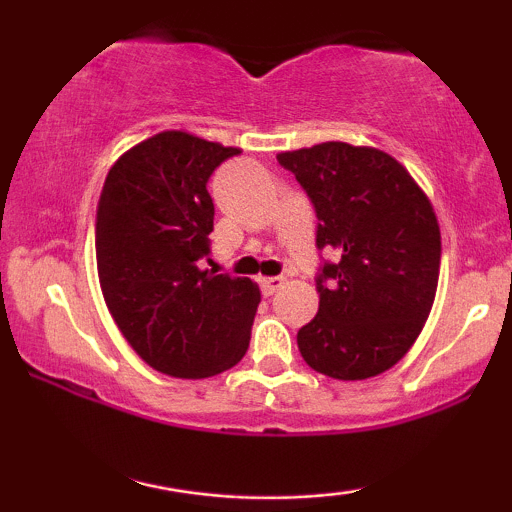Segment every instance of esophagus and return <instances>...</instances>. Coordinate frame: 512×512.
<instances>
[{
  "label": "esophagus",
  "mask_w": 512,
  "mask_h": 512,
  "mask_svg": "<svg viewBox=\"0 0 512 512\" xmlns=\"http://www.w3.org/2000/svg\"><path fill=\"white\" fill-rule=\"evenodd\" d=\"M260 286L264 296H272V293H276L281 286H284V276H262Z\"/></svg>",
  "instance_id": "obj_1"
}]
</instances>
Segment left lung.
<instances>
[{
	"mask_svg": "<svg viewBox=\"0 0 512 512\" xmlns=\"http://www.w3.org/2000/svg\"><path fill=\"white\" fill-rule=\"evenodd\" d=\"M317 211V248L339 252L317 276L320 308L298 330L310 368L337 380L390 370L436 301L440 226L431 199L385 151L346 142L281 151Z\"/></svg>",
	"mask_w": 512,
	"mask_h": 512,
	"instance_id": "left-lung-1",
	"label": "left lung"
}]
</instances>
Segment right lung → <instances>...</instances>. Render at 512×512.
Returning a JSON list of instances; mask_svg holds the SVG:
<instances>
[{
    "label": "right lung",
    "instance_id": "1",
    "mask_svg": "<svg viewBox=\"0 0 512 512\" xmlns=\"http://www.w3.org/2000/svg\"><path fill=\"white\" fill-rule=\"evenodd\" d=\"M236 146L166 129L125 151L96 211L98 281L122 337L151 368L199 380L233 368L250 344L260 286L199 269L211 252L207 180Z\"/></svg>",
    "mask_w": 512,
    "mask_h": 512
}]
</instances>
